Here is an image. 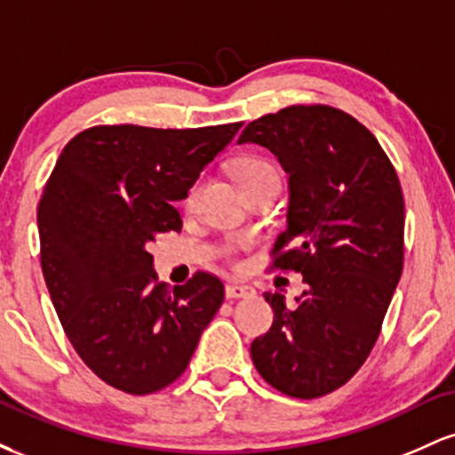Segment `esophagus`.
<instances>
[{"label":"esophagus","mask_w":455,"mask_h":455,"mask_svg":"<svg viewBox=\"0 0 455 455\" xmlns=\"http://www.w3.org/2000/svg\"><path fill=\"white\" fill-rule=\"evenodd\" d=\"M224 295H227L228 299H243V297L254 295V291L250 289V286H243V284H227Z\"/></svg>","instance_id":"esophagus-1"}]
</instances>
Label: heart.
Masks as SVG:
<instances>
[{"label":"heart","instance_id":"obj_1","mask_svg":"<svg viewBox=\"0 0 455 455\" xmlns=\"http://www.w3.org/2000/svg\"><path fill=\"white\" fill-rule=\"evenodd\" d=\"M269 175H275L274 166L260 158H252V156H250V158H242L237 162V166H235V177H237L239 186L250 184V181L263 180V177H269ZM196 195H198V186H192L186 195L188 210H192V207H195Z\"/></svg>","mask_w":455,"mask_h":455}]
</instances>
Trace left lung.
Listing matches in <instances>:
<instances>
[{"label":"left lung","mask_w":455,"mask_h":455,"mask_svg":"<svg viewBox=\"0 0 455 455\" xmlns=\"http://www.w3.org/2000/svg\"><path fill=\"white\" fill-rule=\"evenodd\" d=\"M269 149L289 175L286 228L274 267L299 271L286 306L265 293L274 325L250 347L259 374L291 398L342 387L377 342L404 260V198L374 134L338 108H282L237 140Z\"/></svg>","instance_id":"8db88e82"}]
</instances>
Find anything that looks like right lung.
Instances as JSON below:
<instances>
[{
    "instance_id": "add662e5",
    "label": "right lung",
    "mask_w": 455,
    "mask_h": 455,
    "mask_svg": "<svg viewBox=\"0 0 455 455\" xmlns=\"http://www.w3.org/2000/svg\"><path fill=\"white\" fill-rule=\"evenodd\" d=\"M239 128L96 126L55 162L38 205L46 289L78 357L115 389L180 379L222 306L224 284L205 271L173 289L156 280L148 245L181 231L175 203Z\"/></svg>"
}]
</instances>
